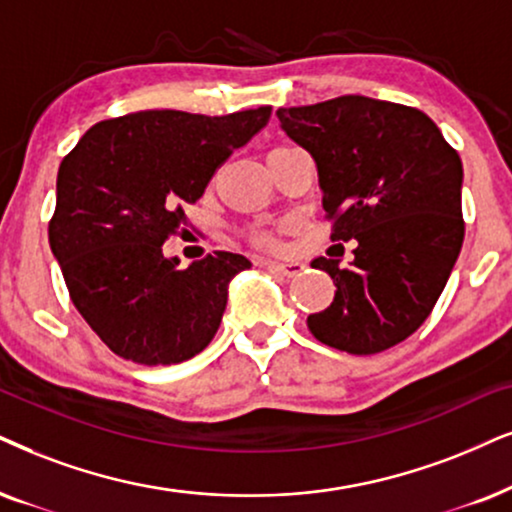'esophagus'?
<instances>
[{
    "instance_id": "esophagus-1",
    "label": "esophagus",
    "mask_w": 512,
    "mask_h": 512,
    "mask_svg": "<svg viewBox=\"0 0 512 512\" xmlns=\"http://www.w3.org/2000/svg\"><path fill=\"white\" fill-rule=\"evenodd\" d=\"M267 264H269L271 271H276V274H281V276H297L304 269V264H300V262H276V260H269Z\"/></svg>"
}]
</instances>
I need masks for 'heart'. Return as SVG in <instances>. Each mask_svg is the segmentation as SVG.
Returning <instances> with one entry per match:
<instances>
[{"label": "heart", "instance_id": "1", "mask_svg": "<svg viewBox=\"0 0 512 512\" xmlns=\"http://www.w3.org/2000/svg\"><path fill=\"white\" fill-rule=\"evenodd\" d=\"M260 241H262V243H269V238H264V236H262V238H260Z\"/></svg>", "mask_w": 512, "mask_h": 512}]
</instances>
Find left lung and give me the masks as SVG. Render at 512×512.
Returning a JSON list of instances; mask_svg holds the SVG:
<instances>
[{"instance_id": "1", "label": "left lung", "mask_w": 512, "mask_h": 512, "mask_svg": "<svg viewBox=\"0 0 512 512\" xmlns=\"http://www.w3.org/2000/svg\"><path fill=\"white\" fill-rule=\"evenodd\" d=\"M281 129L314 158L333 241L354 260L316 257L335 283L331 307L307 316L323 345L378 354L416 333L463 245V165L418 108L347 94L278 108Z\"/></svg>"}]
</instances>
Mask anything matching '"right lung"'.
<instances>
[{
    "label": "right lung",
    "instance_id": "obj_1",
    "mask_svg": "<svg viewBox=\"0 0 512 512\" xmlns=\"http://www.w3.org/2000/svg\"><path fill=\"white\" fill-rule=\"evenodd\" d=\"M271 118L139 111L96 122L63 158L49 245L70 300L118 357L170 366L215 338L229 281L250 260L219 250L179 269L163 243L212 174Z\"/></svg>",
    "mask_w": 512,
    "mask_h": 512
}]
</instances>
